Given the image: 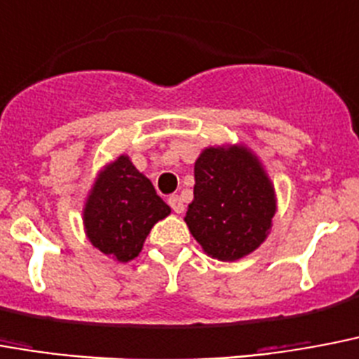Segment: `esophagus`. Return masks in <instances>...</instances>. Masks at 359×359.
Here are the masks:
<instances>
[{"label": "esophagus", "instance_id": "1", "mask_svg": "<svg viewBox=\"0 0 359 359\" xmlns=\"http://www.w3.org/2000/svg\"><path fill=\"white\" fill-rule=\"evenodd\" d=\"M168 205H170L176 213H182L183 209H185V205H183V200L182 196H177V194H172L170 198H168Z\"/></svg>", "mask_w": 359, "mask_h": 359}]
</instances>
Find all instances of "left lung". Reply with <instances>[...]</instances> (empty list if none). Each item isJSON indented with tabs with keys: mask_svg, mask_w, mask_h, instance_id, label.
<instances>
[{
	"mask_svg": "<svg viewBox=\"0 0 359 359\" xmlns=\"http://www.w3.org/2000/svg\"><path fill=\"white\" fill-rule=\"evenodd\" d=\"M274 213V187L250 150L219 146L200 154L185 222L208 256L219 261L248 256L266 239Z\"/></svg>",
	"mask_w": 359,
	"mask_h": 359,
	"instance_id": "1",
	"label": "left lung"
}]
</instances>
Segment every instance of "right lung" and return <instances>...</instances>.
Instances as JSON below:
<instances>
[{"label": "right lung", "mask_w": 359, "mask_h": 359, "mask_svg": "<svg viewBox=\"0 0 359 359\" xmlns=\"http://www.w3.org/2000/svg\"><path fill=\"white\" fill-rule=\"evenodd\" d=\"M170 215V208L140 174L128 156L100 172L88 193L83 222L88 241L105 256L128 263L139 256L146 237L157 220Z\"/></svg>", "instance_id": "add662e5"}]
</instances>
